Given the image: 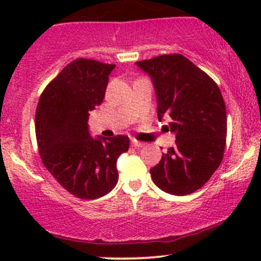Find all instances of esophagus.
Wrapping results in <instances>:
<instances>
[{"mask_svg":"<svg viewBox=\"0 0 261 261\" xmlns=\"http://www.w3.org/2000/svg\"><path fill=\"white\" fill-rule=\"evenodd\" d=\"M131 145H133L134 147H143V146H145V143L140 142V141L134 139V140H131Z\"/></svg>","mask_w":261,"mask_h":261,"instance_id":"34e87169","label":"esophagus"}]
</instances>
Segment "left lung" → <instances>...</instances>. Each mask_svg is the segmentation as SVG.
Instances as JSON below:
<instances>
[{
  "instance_id": "8db88e82",
  "label": "left lung",
  "mask_w": 261,
  "mask_h": 261,
  "mask_svg": "<svg viewBox=\"0 0 261 261\" xmlns=\"http://www.w3.org/2000/svg\"><path fill=\"white\" fill-rule=\"evenodd\" d=\"M136 65L153 83L158 120L169 118V130L175 134V145L149 170L152 180L172 195H189L205 185L222 162L227 136L222 94L208 74L180 54Z\"/></svg>"
}]
</instances>
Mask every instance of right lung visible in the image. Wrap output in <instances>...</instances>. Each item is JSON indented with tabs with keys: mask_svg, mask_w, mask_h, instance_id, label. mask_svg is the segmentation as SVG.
I'll list each match as a JSON object with an SVG mask.
<instances>
[{
	"mask_svg": "<svg viewBox=\"0 0 261 261\" xmlns=\"http://www.w3.org/2000/svg\"><path fill=\"white\" fill-rule=\"evenodd\" d=\"M114 68L95 60H74L38 101L35 134L41 161L59 184L80 199H98L115 188L116 161L130 145L125 135L93 139L89 134V112L103 101Z\"/></svg>",
	"mask_w": 261,
	"mask_h": 261,
	"instance_id": "obj_1",
	"label": "right lung"
}]
</instances>
